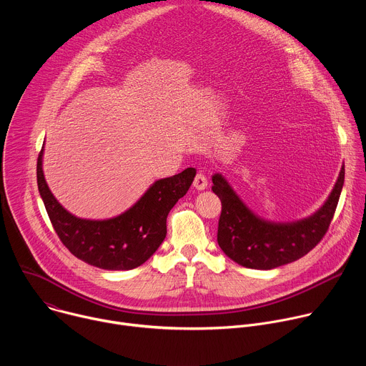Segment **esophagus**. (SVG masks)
<instances>
[{
	"label": "esophagus",
	"mask_w": 366,
	"mask_h": 366,
	"mask_svg": "<svg viewBox=\"0 0 366 366\" xmlns=\"http://www.w3.org/2000/svg\"><path fill=\"white\" fill-rule=\"evenodd\" d=\"M192 185L195 187V189H198V191H202V189H205V188L208 187V181H207L205 175L199 172V174H197V175H195Z\"/></svg>",
	"instance_id": "esophagus-1"
}]
</instances>
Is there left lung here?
I'll return each mask as SVG.
<instances>
[{
  "label": "left lung",
  "mask_w": 366,
  "mask_h": 366,
  "mask_svg": "<svg viewBox=\"0 0 366 366\" xmlns=\"http://www.w3.org/2000/svg\"><path fill=\"white\" fill-rule=\"evenodd\" d=\"M345 182V165L319 212L292 223H272L253 214L229 182L213 175V192L222 201L217 242L236 264L252 269H274L307 254L325 237L333 220Z\"/></svg>",
  "instance_id": "1"
}]
</instances>
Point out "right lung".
<instances>
[{"label":"right lung","mask_w":366,"mask_h":366,"mask_svg":"<svg viewBox=\"0 0 366 366\" xmlns=\"http://www.w3.org/2000/svg\"><path fill=\"white\" fill-rule=\"evenodd\" d=\"M37 159V187L46 212L61 242L88 265L129 271L140 267L158 250L167 237V217L171 208L191 187L195 169L156 181L129 210L109 220H85L72 216L50 192Z\"/></svg>","instance_id":"obj_1"}]
</instances>
